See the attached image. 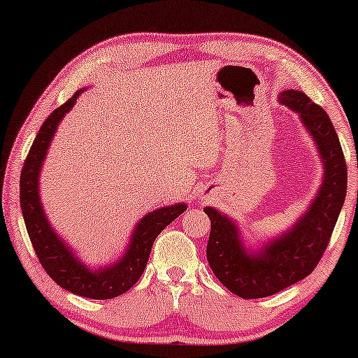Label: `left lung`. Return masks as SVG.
Listing matches in <instances>:
<instances>
[{
    "instance_id": "8db88e82",
    "label": "left lung",
    "mask_w": 358,
    "mask_h": 358,
    "mask_svg": "<svg viewBox=\"0 0 358 358\" xmlns=\"http://www.w3.org/2000/svg\"><path fill=\"white\" fill-rule=\"evenodd\" d=\"M278 102L300 114L320 151L324 176L315 200L300 220L257 251L244 248L231 218L213 207L203 208L212 222L207 261L218 280L244 300L271 296L315 271L329 243L347 192V164L329 115L305 92L296 90L282 91Z\"/></svg>"
}]
</instances>
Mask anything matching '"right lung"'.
I'll list each match as a JSON object with an SVG mask.
<instances>
[{"instance_id": "1", "label": "right lung", "mask_w": 358, "mask_h": 358, "mask_svg": "<svg viewBox=\"0 0 358 358\" xmlns=\"http://www.w3.org/2000/svg\"><path fill=\"white\" fill-rule=\"evenodd\" d=\"M83 91L85 87L76 91L65 104L53 110L38 130L21 171V208L34 251L52 280L75 295L109 300L130 290L138 282L148 262L156 236L180 213H184L187 205L174 203L145 215L136 223L124 256L110 266L90 268L78 259L76 252L63 243L43 213L38 195V176L58 124L66 112L73 109Z\"/></svg>"}]
</instances>
